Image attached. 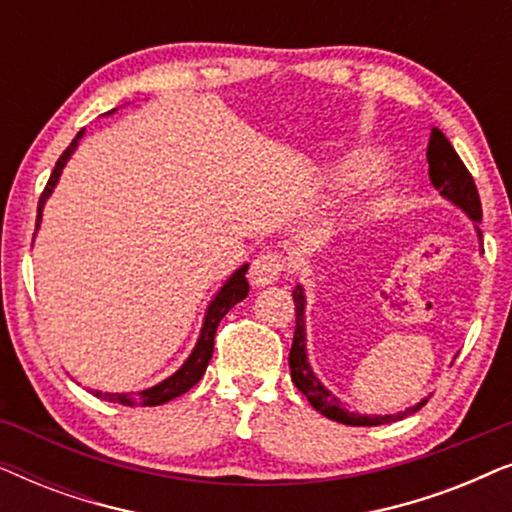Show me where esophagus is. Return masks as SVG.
<instances>
[{"mask_svg": "<svg viewBox=\"0 0 512 512\" xmlns=\"http://www.w3.org/2000/svg\"><path fill=\"white\" fill-rule=\"evenodd\" d=\"M284 270V261L282 256L277 254H261L251 265L249 270V282L254 286H270L275 284L279 275H282Z\"/></svg>", "mask_w": 512, "mask_h": 512, "instance_id": "34e87169", "label": "esophagus"}]
</instances>
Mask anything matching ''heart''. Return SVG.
I'll list each match as a JSON object with an SVG mask.
<instances>
[{
	"mask_svg": "<svg viewBox=\"0 0 512 512\" xmlns=\"http://www.w3.org/2000/svg\"><path fill=\"white\" fill-rule=\"evenodd\" d=\"M380 158H382L380 151H375V149H361V151L352 153V156H349V158L342 160L340 172H342V174H349V170H361V167L375 165Z\"/></svg>",
	"mask_w": 512,
	"mask_h": 512,
	"instance_id": "b5f03b06",
	"label": "heart"
}]
</instances>
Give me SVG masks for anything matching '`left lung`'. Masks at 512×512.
I'll use <instances>...</instances> for the list:
<instances>
[{
  "label": "left lung",
  "instance_id": "obj_1",
  "mask_svg": "<svg viewBox=\"0 0 512 512\" xmlns=\"http://www.w3.org/2000/svg\"><path fill=\"white\" fill-rule=\"evenodd\" d=\"M426 160H429V179L436 191L443 195L447 202H452L454 207H459L468 219L473 221L475 233H478V242L482 244V233L478 223L482 221V207H480V195L475 188V181L471 172L466 170V165L461 163V158L454 151L443 132L438 128L431 130L429 137V149H426ZM293 303H296V333H293V345L289 352V368H291V380L296 384L298 391H303L307 401L321 415L333 419V422L347 424V426H380L389 422H398L415 415L417 410H422L429 396L422 401L410 405L403 412H394V415H361V412H349L345 405L340 403V398L319 380L314 373L310 356H307V326H305V305L307 296L303 284H296L293 289Z\"/></svg>",
  "mask_w": 512,
  "mask_h": 512
}]
</instances>
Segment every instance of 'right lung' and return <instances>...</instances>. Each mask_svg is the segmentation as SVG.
Masks as SVG:
<instances>
[{
	"label": "right lung",
	"instance_id": "add662e5",
	"mask_svg": "<svg viewBox=\"0 0 512 512\" xmlns=\"http://www.w3.org/2000/svg\"><path fill=\"white\" fill-rule=\"evenodd\" d=\"M116 111V109H114ZM114 111H109V114H114ZM86 135V130H81L79 135L72 139V144L67 146L65 153L58 158V163H55V170L51 174V179H48V184L44 188V193H41L39 198V207H37V230L41 226V216H44V207L48 198H51L55 186H58L60 181V174L65 170V165L69 163V158L74 156V151L79 149V142L81 137ZM37 230H34V235H37ZM247 270H249V263H244L237 268L233 275H230L226 282L219 291L214 293V298L209 300L207 310H205V319H202V328H200V335H198V342H195V347L191 349V354H188V359L181 363V366L174 370L170 377H165L163 382L153 384L149 389H142V391H123V394H111V391H100V389H90V394L102 398V401H109V403H121V405H163V403H170L172 398H177L181 394H186L188 389L193 387V384L200 382V377L205 375V370L209 366V359H212L214 354V335H216V328H219L221 319L226 317V314L233 310V307L240 303L249 296V282H247Z\"/></svg>",
	"mask_w": 512,
	"mask_h": 512
}]
</instances>
